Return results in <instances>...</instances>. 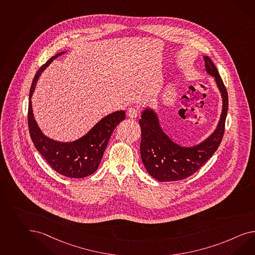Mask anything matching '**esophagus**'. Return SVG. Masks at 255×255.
Instances as JSON below:
<instances>
[{"mask_svg": "<svg viewBox=\"0 0 255 255\" xmlns=\"http://www.w3.org/2000/svg\"><path fill=\"white\" fill-rule=\"evenodd\" d=\"M127 114H128V116L129 118H137V114H138V109L136 108V107H130V108H128V109Z\"/></svg>", "mask_w": 255, "mask_h": 255, "instance_id": "1", "label": "esophagus"}]
</instances>
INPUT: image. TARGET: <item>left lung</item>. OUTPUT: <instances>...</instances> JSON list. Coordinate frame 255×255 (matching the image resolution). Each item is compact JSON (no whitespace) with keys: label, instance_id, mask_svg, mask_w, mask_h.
I'll use <instances>...</instances> for the list:
<instances>
[{"label":"left lung","instance_id":"1","mask_svg":"<svg viewBox=\"0 0 255 255\" xmlns=\"http://www.w3.org/2000/svg\"><path fill=\"white\" fill-rule=\"evenodd\" d=\"M206 71L214 76L222 93L223 111L216 131L203 143L183 148L174 143L161 129L154 113L145 110L138 123L141 128L140 155L144 166L159 181H176L194 174L216 152L222 141L229 109V95L216 66L208 56H203Z\"/></svg>","mask_w":255,"mask_h":255}]
</instances>
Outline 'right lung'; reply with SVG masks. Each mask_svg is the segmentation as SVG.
Segmentation results:
<instances>
[{"label": "right lung", "mask_w": 255, "mask_h": 255, "mask_svg": "<svg viewBox=\"0 0 255 255\" xmlns=\"http://www.w3.org/2000/svg\"><path fill=\"white\" fill-rule=\"evenodd\" d=\"M63 53L51 57L36 73L29 92L27 123L33 143L52 169L67 177L81 178L92 175L97 170L113 131L126 118V114L124 111H118L108 115L84 137L73 142H58L45 137L33 118L30 98L41 72L52 60Z\"/></svg>", "instance_id": "obj_1"}]
</instances>
